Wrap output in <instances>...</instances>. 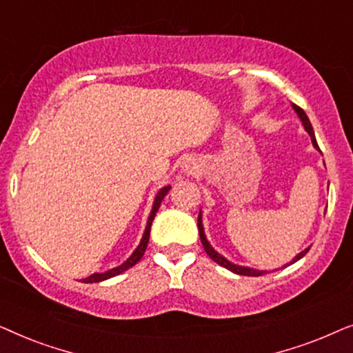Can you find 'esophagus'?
I'll return each instance as SVG.
<instances>
[{
	"instance_id": "1",
	"label": "esophagus",
	"mask_w": 353,
	"mask_h": 353,
	"mask_svg": "<svg viewBox=\"0 0 353 353\" xmlns=\"http://www.w3.org/2000/svg\"><path fill=\"white\" fill-rule=\"evenodd\" d=\"M183 172L188 173V175H191V173H194V170L197 168V163L196 161H192V159H188V161L183 162Z\"/></svg>"
}]
</instances>
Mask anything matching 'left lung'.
I'll return each instance as SVG.
<instances>
[{"instance_id":"left-lung-1","label":"left lung","mask_w":353,"mask_h":353,"mask_svg":"<svg viewBox=\"0 0 353 353\" xmlns=\"http://www.w3.org/2000/svg\"><path fill=\"white\" fill-rule=\"evenodd\" d=\"M292 109L296 110V114L299 115V119H301V122H302V125H303V128H305V132H307L308 134H310L312 143H313V148H315L316 151H320V148H318V143H316V138H315V132H313V127H312L310 120H308V117H307V114L303 112V109H301V108H299V105H296V104H292ZM197 228H199L201 243H202V245H204L207 255H209V257H210L212 260H214V262L221 265V267H225L226 270H230V272H233V273H236V274H244V276H262V274L267 273V270H257V268H250V267H243V265H236V263H233V262H230L228 259H225L221 254L216 252V250L210 245L209 239H207V236H205V233H204V225H202V210L199 212V216H197ZM308 250H310V248L303 249L302 252H299V254L296 255V257H294L288 265L296 263L297 260H301V259L303 257V255H305V254L308 252Z\"/></svg>"}]
</instances>
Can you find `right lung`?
Masks as SVG:
<instances>
[{"instance_id":"add662e5","label":"right lung","mask_w":353,"mask_h":353,"mask_svg":"<svg viewBox=\"0 0 353 353\" xmlns=\"http://www.w3.org/2000/svg\"><path fill=\"white\" fill-rule=\"evenodd\" d=\"M172 186H163L162 190H159V192L156 194V197H154V202H152V209H151V214H149V219H148V223H146V230H144V234L141 241H139L138 248L133 250V254L130 255V257L125 260V262L122 265H119V267H115L112 270H108V272L104 273H93L91 276L85 278L83 283H101V281H105V279L109 278H114L117 276V274L127 272L128 268H132L133 265H137L139 260H141V257L144 255V250H146L148 248V243H149V234H151V225H152V220L154 216H156L159 207H161L163 197L167 196V192L170 191Z\"/></svg>"}]
</instances>
